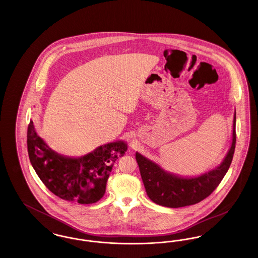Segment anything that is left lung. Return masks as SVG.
<instances>
[{
    "label": "left lung",
    "instance_id": "1",
    "mask_svg": "<svg viewBox=\"0 0 258 258\" xmlns=\"http://www.w3.org/2000/svg\"><path fill=\"white\" fill-rule=\"evenodd\" d=\"M236 144V114L232 145L221 165L197 178H181L162 170L159 165L136 153L142 181L150 199L164 207L179 208L197 204L208 197L220 184L233 159Z\"/></svg>",
    "mask_w": 258,
    "mask_h": 258
}]
</instances>
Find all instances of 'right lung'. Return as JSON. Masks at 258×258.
<instances>
[{
	"mask_svg": "<svg viewBox=\"0 0 258 258\" xmlns=\"http://www.w3.org/2000/svg\"><path fill=\"white\" fill-rule=\"evenodd\" d=\"M27 146L35 171L50 191L79 204L96 203L104 196L114 162L127 149L124 142L119 141L99 146L78 159L66 158L44 143L32 120L28 125Z\"/></svg>",
	"mask_w": 258,
	"mask_h": 258,
	"instance_id": "add662e5",
	"label": "right lung"
}]
</instances>
